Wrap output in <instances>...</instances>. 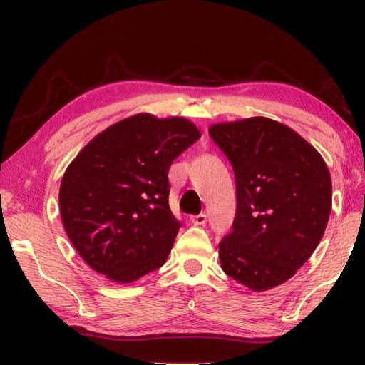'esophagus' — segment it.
Masks as SVG:
<instances>
[{"label": "esophagus", "mask_w": 365, "mask_h": 365, "mask_svg": "<svg viewBox=\"0 0 365 365\" xmlns=\"http://www.w3.org/2000/svg\"><path fill=\"white\" fill-rule=\"evenodd\" d=\"M206 220H207V215L202 214V212L196 214V215H191V217H190V222L193 225H205Z\"/></svg>", "instance_id": "1"}]
</instances>
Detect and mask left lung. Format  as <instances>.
I'll return each mask as SVG.
<instances>
[{
	"label": "left lung",
	"mask_w": 365,
	"mask_h": 365,
	"mask_svg": "<svg viewBox=\"0 0 365 365\" xmlns=\"http://www.w3.org/2000/svg\"><path fill=\"white\" fill-rule=\"evenodd\" d=\"M209 135L237 182L233 230L219 243L222 269L252 292L292 279L324 237L331 178L316 148L267 117L215 123Z\"/></svg>",
	"instance_id": "obj_1"
}]
</instances>
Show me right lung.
<instances>
[{"label": "right lung", "instance_id": "1", "mask_svg": "<svg viewBox=\"0 0 365 365\" xmlns=\"http://www.w3.org/2000/svg\"><path fill=\"white\" fill-rule=\"evenodd\" d=\"M200 137L183 117L143 113L98 133L69 164L61 217L95 272L132 283L168 261L180 228L169 207V168Z\"/></svg>", "mask_w": 365, "mask_h": 365}]
</instances>
